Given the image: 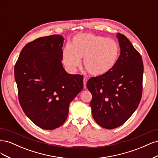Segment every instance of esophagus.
Segmentation results:
<instances>
[{"label": "esophagus", "mask_w": 158, "mask_h": 158, "mask_svg": "<svg viewBox=\"0 0 158 158\" xmlns=\"http://www.w3.org/2000/svg\"><path fill=\"white\" fill-rule=\"evenodd\" d=\"M87 81H88V79L84 77V79H83V83H84V88H86V83H87Z\"/></svg>", "instance_id": "1"}]
</instances>
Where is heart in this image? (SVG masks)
<instances>
[{"instance_id":"b5f03b06","label":"heart","mask_w":158,"mask_h":158,"mask_svg":"<svg viewBox=\"0 0 158 158\" xmlns=\"http://www.w3.org/2000/svg\"><path fill=\"white\" fill-rule=\"evenodd\" d=\"M120 53L117 43L93 33L79 34L73 37L69 47L63 51V61L71 72L76 71L83 59L85 69L91 75L99 76L111 71Z\"/></svg>"}]
</instances>
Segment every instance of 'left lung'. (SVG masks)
Masks as SVG:
<instances>
[{"instance_id": "1", "label": "left lung", "mask_w": 158, "mask_h": 158, "mask_svg": "<svg viewBox=\"0 0 158 158\" xmlns=\"http://www.w3.org/2000/svg\"><path fill=\"white\" fill-rule=\"evenodd\" d=\"M120 55L113 69L92 77L86 86L92 95L93 118L107 129L120 127L131 117L142 98L144 65L140 54L128 38L118 33Z\"/></svg>"}]
</instances>
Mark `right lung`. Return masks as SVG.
I'll use <instances>...</instances> for the list:
<instances>
[{
	"label": "right lung",
	"instance_id": "right-lung-1",
	"mask_svg": "<svg viewBox=\"0 0 158 158\" xmlns=\"http://www.w3.org/2000/svg\"><path fill=\"white\" fill-rule=\"evenodd\" d=\"M64 40L63 36L52 35L28 43L14 66L23 111L45 130L63 125L70 102L83 89V76L68 74L62 64Z\"/></svg>",
	"mask_w": 158,
	"mask_h": 158
}]
</instances>
